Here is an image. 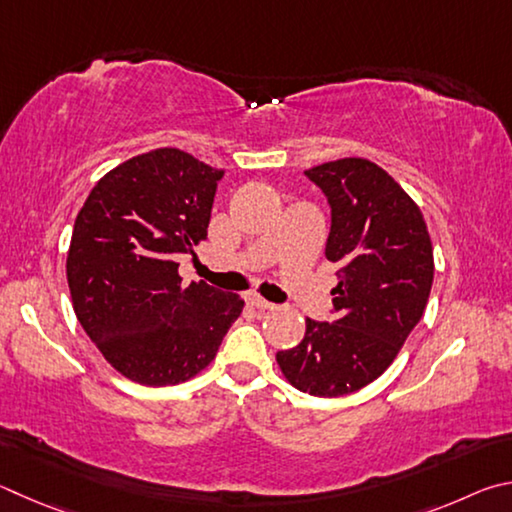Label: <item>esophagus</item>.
Here are the masks:
<instances>
[{"label": "esophagus", "instance_id": "1", "mask_svg": "<svg viewBox=\"0 0 512 512\" xmlns=\"http://www.w3.org/2000/svg\"><path fill=\"white\" fill-rule=\"evenodd\" d=\"M245 301H247V306H251V308H256V310H274L276 306H274V303H270V301H265L263 297H261V294H254V292H251V294H247V297H245Z\"/></svg>", "mask_w": 512, "mask_h": 512}]
</instances>
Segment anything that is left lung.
Returning a JSON list of instances; mask_svg holds the SVG:
<instances>
[{
  "mask_svg": "<svg viewBox=\"0 0 512 512\" xmlns=\"http://www.w3.org/2000/svg\"><path fill=\"white\" fill-rule=\"evenodd\" d=\"M326 193V258L339 263L335 321L306 319L301 344L276 353L292 387L337 398L378 380L420 321L434 281V251L418 204L387 170L362 157L308 168Z\"/></svg>",
  "mask_w": 512,
  "mask_h": 512,
  "instance_id": "1",
  "label": "left lung"
}]
</instances>
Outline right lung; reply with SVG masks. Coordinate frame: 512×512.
Wrapping results in <instances>:
<instances>
[{
    "instance_id": "1",
    "label": "right lung",
    "mask_w": 512,
    "mask_h": 512,
    "mask_svg": "<svg viewBox=\"0 0 512 512\" xmlns=\"http://www.w3.org/2000/svg\"><path fill=\"white\" fill-rule=\"evenodd\" d=\"M222 170L157 148L98 179L67 251L74 312L123 378L166 387L195 378L240 317L238 294L182 283L179 258L206 238Z\"/></svg>"
}]
</instances>
